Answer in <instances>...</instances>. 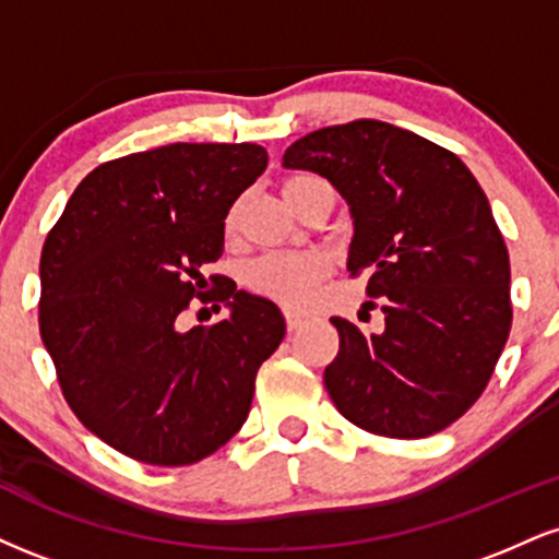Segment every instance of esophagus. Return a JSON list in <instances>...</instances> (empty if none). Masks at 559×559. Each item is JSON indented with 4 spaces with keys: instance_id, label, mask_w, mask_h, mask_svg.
<instances>
[{
    "instance_id": "1",
    "label": "esophagus",
    "mask_w": 559,
    "mask_h": 559,
    "mask_svg": "<svg viewBox=\"0 0 559 559\" xmlns=\"http://www.w3.org/2000/svg\"><path fill=\"white\" fill-rule=\"evenodd\" d=\"M284 318H286V328H288V331H297V328L301 325V322H305V314L292 312V309H286Z\"/></svg>"
}]
</instances>
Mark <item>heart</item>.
I'll list each match as a JSON object with an SVG mask.
<instances>
[{
    "label": "heart",
    "instance_id": "1",
    "mask_svg": "<svg viewBox=\"0 0 559 559\" xmlns=\"http://www.w3.org/2000/svg\"><path fill=\"white\" fill-rule=\"evenodd\" d=\"M325 185L314 174H294L284 181V198L288 207L301 192L309 187ZM237 226V207L226 215V231L231 234ZM333 271L331 254L322 250H301V252H267L250 262L245 271V284L252 294L275 301V305L288 309H301L312 301L320 281L328 278Z\"/></svg>",
    "mask_w": 559,
    "mask_h": 559
}]
</instances>
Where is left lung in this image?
I'll list each match as a JSON object with an SVG mask.
<instances>
[{
    "instance_id": "obj_1",
    "label": "left lung",
    "mask_w": 559,
    "mask_h": 559,
    "mask_svg": "<svg viewBox=\"0 0 559 559\" xmlns=\"http://www.w3.org/2000/svg\"><path fill=\"white\" fill-rule=\"evenodd\" d=\"M318 171L354 218L348 271L369 273L367 301L385 331L331 318L341 346L325 388L356 427L395 440L429 437L479 401L510 335V258L466 164L378 119L322 127L286 151Z\"/></svg>"
}]
</instances>
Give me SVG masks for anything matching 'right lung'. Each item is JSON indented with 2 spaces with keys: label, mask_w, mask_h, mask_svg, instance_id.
I'll return each mask as SVG.
<instances>
[{
  "label": "right lung",
  "mask_w": 559,
  "mask_h": 559,
  "mask_svg": "<svg viewBox=\"0 0 559 559\" xmlns=\"http://www.w3.org/2000/svg\"><path fill=\"white\" fill-rule=\"evenodd\" d=\"M254 143H174L106 160L80 181L41 252L38 328L64 401L106 445L190 466L245 425L262 361L284 341L273 301L203 267L228 207L265 171ZM192 298L233 318L185 334Z\"/></svg>",
  "instance_id": "add662e5"
}]
</instances>
